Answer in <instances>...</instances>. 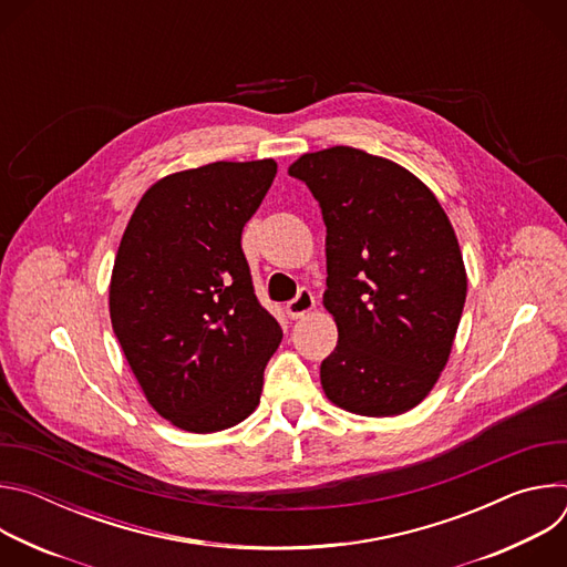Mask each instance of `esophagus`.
<instances>
[{
    "label": "esophagus",
    "instance_id": "34e87169",
    "mask_svg": "<svg viewBox=\"0 0 567 567\" xmlns=\"http://www.w3.org/2000/svg\"><path fill=\"white\" fill-rule=\"evenodd\" d=\"M313 307H316V300H313L311 291H309V289H300V291L296 293V298L285 305V311H287L289 318L296 320V318H302L305 313H309Z\"/></svg>",
    "mask_w": 567,
    "mask_h": 567
}]
</instances>
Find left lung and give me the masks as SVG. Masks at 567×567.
Segmentation results:
<instances>
[{"instance_id":"left-lung-1","label":"left lung","mask_w":567,"mask_h":567,"mask_svg":"<svg viewBox=\"0 0 567 567\" xmlns=\"http://www.w3.org/2000/svg\"><path fill=\"white\" fill-rule=\"evenodd\" d=\"M305 182L328 226V289L339 343L320 383L339 409L392 417L433 390L466 300L455 230L437 197L383 156L337 145L302 154Z\"/></svg>"}]
</instances>
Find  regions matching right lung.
Returning <instances> with one entry per match:
<instances>
[{
  "instance_id": "add662e5",
  "label": "right lung",
  "mask_w": 567,
  "mask_h": 567,
  "mask_svg": "<svg viewBox=\"0 0 567 567\" xmlns=\"http://www.w3.org/2000/svg\"><path fill=\"white\" fill-rule=\"evenodd\" d=\"M276 173L274 158H260L168 175L123 233L112 328L150 406L177 429L224 431L260 403L282 330L254 293L241 228Z\"/></svg>"
}]
</instances>
